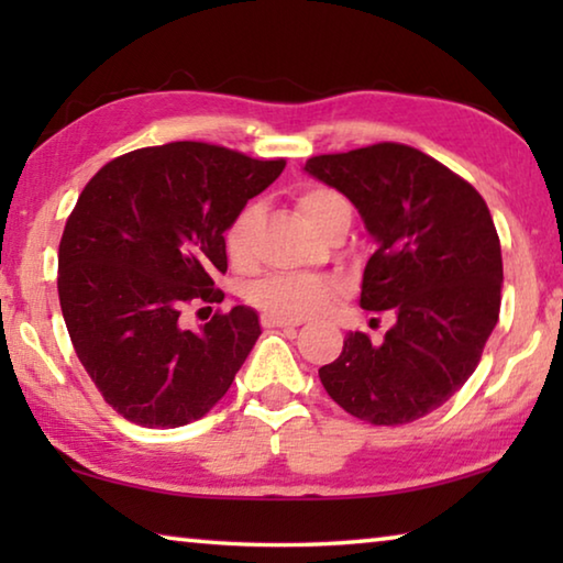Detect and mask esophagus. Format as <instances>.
Returning <instances> with one entry per match:
<instances>
[{"mask_svg":"<svg viewBox=\"0 0 563 563\" xmlns=\"http://www.w3.org/2000/svg\"><path fill=\"white\" fill-rule=\"evenodd\" d=\"M261 322H263V328H295V325H300V320L278 318V316H271V312H263Z\"/></svg>","mask_w":563,"mask_h":563,"instance_id":"esophagus-1","label":"esophagus"}]
</instances>
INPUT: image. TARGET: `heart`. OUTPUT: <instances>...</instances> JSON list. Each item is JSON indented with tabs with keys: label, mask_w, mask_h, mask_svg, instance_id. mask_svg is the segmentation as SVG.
Returning a JSON list of instances; mask_svg holds the SVG:
<instances>
[{
	"label": "heart",
	"mask_w": 563,
	"mask_h": 563,
	"mask_svg": "<svg viewBox=\"0 0 563 563\" xmlns=\"http://www.w3.org/2000/svg\"><path fill=\"white\" fill-rule=\"evenodd\" d=\"M298 208L305 221L322 235L342 218H350V206L345 198L328 186L302 188L298 194ZM261 218L263 216L258 206H247L228 228L225 253L235 268L251 265ZM335 292L338 285L328 278H316V275H273V278L255 283L247 298H251L253 305H258L261 310L271 312V316L302 320L325 310L330 300L335 298Z\"/></svg>",
	"instance_id": "obj_1"
}]
</instances>
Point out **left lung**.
I'll return each mask as SVG.
<instances>
[{
  "label": "left lung",
  "mask_w": 563,
  "mask_h": 563,
  "mask_svg": "<svg viewBox=\"0 0 563 563\" xmlns=\"http://www.w3.org/2000/svg\"><path fill=\"white\" fill-rule=\"evenodd\" d=\"M302 170L357 208L377 243L360 305L395 312L379 345L350 332L320 383L369 424L415 422L472 377L499 320L501 245L489 208L464 178L405 144L312 156Z\"/></svg>",
  "instance_id": "obj_1"
}]
</instances>
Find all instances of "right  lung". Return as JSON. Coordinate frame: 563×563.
Listing matches in <instances>:
<instances>
[{
	"label": "right lung",
	"mask_w": 563,
	"mask_h": 563,
	"mask_svg": "<svg viewBox=\"0 0 563 563\" xmlns=\"http://www.w3.org/2000/svg\"><path fill=\"white\" fill-rule=\"evenodd\" d=\"M223 146L176 141L113 158L81 190L59 243V302L91 383L129 422L170 430L201 419L261 335L235 305L198 330L188 302H221L223 233L283 174Z\"/></svg>",
	"instance_id": "1"
}]
</instances>
